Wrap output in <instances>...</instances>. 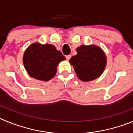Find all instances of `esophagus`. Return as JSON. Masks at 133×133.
I'll return each instance as SVG.
<instances>
[{"instance_id": "esophagus-1", "label": "esophagus", "mask_w": 133, "mask_h": 133, "mask_svg": "<svg viewBox=\"0 0 133 133\" xmlns=\"http://www.w3.org/2000/svg\"><path fill=\"white\" fill-rule=\"evenodd\" d=\"M70 58H71V55H66V60H67V61H69Z\"/></svg>"}]
</instances>
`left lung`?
I'll return each instance as SVG.
<instances>
[{
    "label": "left lung",
    "mask_w": 133,
    "mask_h": 133,
    "mask_svg": "<svg viewBox=\"0 0 133 133\" xmlns=\"http://www.w3.org/2000/svg\"><path fill=\"white\" fill-rule=\"evenodd\" d=\"M77 52V55L72 56L69 63L73 66L78 78L87 82L100 77L107 64L106 55L103 50L95 45H81Z\"/></svg>",
    "instance_id": "left-lung-1"
}]
</instances>
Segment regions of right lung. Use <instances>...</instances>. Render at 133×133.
Returning <instances> with one entry per match:
<instances>
[{
    "instance_id": "add662e5",
    "label": "right lung",
    "mask_w": 133,
    "mask_h": 133,
    "mask_svg": "<svg viewBox=\"0 0 133 133\" xmlns=\"http://www.w3.org/2000/svg\"><path fill=\"white\" fill-rule=\"evenodd\" d=\"M66 58L52 44L35 43L29 46L23 56L26 70L30 77L48 81L55 77L56 66Z\"/></svg>"
}]
</instances>
